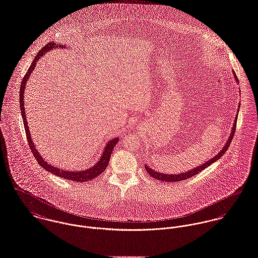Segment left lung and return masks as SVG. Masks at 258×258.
Masks as SVG:
<instances>
[{
	"label": "left lung",
	"instance_id": "8db88e82",
	"mask_svg": "<svg viewBox=\"0 0 258 258\" xmlns=\"http://www.w3.org/2000/svg\"><path fill=\"white\" fill-rule=\"evenodd\" d=\"M234 79L236 80V82H238L237 77H236V75H235L234 73ZM236 120H237V116H236L235 119H234V127H233V130H232L231 136L229 137V139L227 141V143H226L225 147H224V148L219 152V154H218V155H216L214 158H212L210 161H207L206 163L201 164L200 166H197V167H194V168H193V169H191V170H188L187 172L178 173V174H166V173L158 172V171H156V170L152 169L151 167H149V166H148V164H146V165H145V168H146L147 172H149V174H150L151 176H153L154 178H156V179H158V180H160V181H165V182H176V181H182V180H185V179H187L189 177H192V176H194L195 174H197V173L201 172L202 170H204L205 168H207L210 164H213V163H215L216 161H218V160H219V159H220V158L225 154V152L229 149V147H230V145H231V142H232L233 138H234V132H235V127H236Z\"/></svg>",
	"mask_w": 258,
	"mask_h": 258
}]
</instances>
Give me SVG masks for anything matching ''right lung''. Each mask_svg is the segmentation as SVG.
<instances>
[{
    "label": "right lung",
    "instance_id": "add662e5",
    "mask_svg": "<svg viewBox=\"0 0 258 258\" xmlns=\"http://www.w3.org/2000/svg\"><path fill=\"white\" fill-rule=\"evenodd\" d=\"M58 47H61L63 48L64 45H60V44H54V42H49L47 43L45 46L43 48H41L39 50V52L37 53V55L35 56L34 60L32 61L30 67L28 68L27 73L24 75V79H23V82L21 84V91H20V104H21V111H22V116H23V120H24V130H25V133H26V138L28 140V145L31 149V152L34 156V158L36 159V161L38 162V164H40V166H42L45 170L47 171H50L54 174H56L57 176H60V177H63L65 179H69L72 181H76V182H85V181H90L92 179H94V177H96L97 175H99L107 166V164L109 163V159H110V156L112 154V151L115 147V145L117 144L118 138H115L113 140L109 141L106 143V146L104 148V151H103V154L102 156L100 157L99 161L94 164L93 167H90L88 169H84L82 171H67L66 169H63V168H58V167H55L51 164L46 163V161L43 160V158L40 156V154L37 152V150L35 149L34 147V144L32 143L31 140V137H30V133H29V129H28V126H27V122H26V117H25V111H24V88H25V84L31 74V72L34 70L35 68V65H36V62L46 53L48 51L52 50L53 48H58Z\"/></svg>",
    "mask_w": 258,
    "mask_h": 258
}]
</instances>
